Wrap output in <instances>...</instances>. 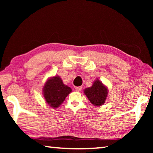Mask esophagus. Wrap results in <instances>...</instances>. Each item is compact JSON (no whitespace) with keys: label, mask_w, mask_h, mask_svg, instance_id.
Listing matches in <instances>:
<instances>
[{"label":"esophagus","mask_w":153,"mask_h":153,"mask_svg":"<svg viewBox=\"0 0 153 153\" xmlns=\"http://www.w3.org/2000/svg\"><path fill=\"white\" fill-rule=\"evenodd\" d=\"M82 89V88L81 86H79V87H76V90L77 92H79V91H81Z\"/></svg>","instance_id":"34e87169"}]
</instances>
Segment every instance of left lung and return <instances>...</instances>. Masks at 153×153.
<instances>
[{
  "label": "left lung",
  "mask_w": 153,
  "mask_h": 153,
  "mask_svg": "<svg viewBox=\"0 0 153 153\" xmlns=\"http://www.w3.org/2000/svg\"><path fill=\"white\" fill-rule=\"evenodd\" d=\"M84 94L90 102L96 107H100L106 101L108 95V89L100 80L97 79L92 86L84 90Z\"/></svg>",
  "instance_id": "8db88e82"
}]
</instances>
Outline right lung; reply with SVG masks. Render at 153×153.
<instances>
[{"label":"right lung","mask_w":153,"mask_h":153,"mask_svg":"<svg viewBox=\"0 0 153 153\" xmlns=\"http://www.w3.org/2000/svg\"><path fill=\"white\" fill-rule=\"evenodd\" d=\"M71 92V88L65 85L58 76L50 77L43 88V94L46 102L54 108L59 107Z\"/></svg>","instance_id":"1"}]
</instances>
